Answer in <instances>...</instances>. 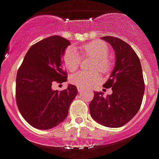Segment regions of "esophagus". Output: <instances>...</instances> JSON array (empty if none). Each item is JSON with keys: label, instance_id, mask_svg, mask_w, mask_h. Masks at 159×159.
Wrapping results in <instances>:
<instances>
[{"label": "esophagus", "instance_id": "esophagus-1", "mask_svg": "<svg viewBox=\"0 0 159 159\" xmlns=\"http://www.w3.org/2000/svg\"><path fill=\"white\" fill-rule=\"evenodd\" d=\"M77 90H78V92H79V93H82V92L84 91L83 89H82V88H80V87H77Z\"/></svg>", "mask_w": 159, "mask_h": 159}]
</instances>
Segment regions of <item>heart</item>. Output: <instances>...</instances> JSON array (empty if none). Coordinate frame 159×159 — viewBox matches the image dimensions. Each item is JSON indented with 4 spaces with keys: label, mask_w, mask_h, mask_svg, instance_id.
<instances>
[{
    "label": "heart",
    "mask_w": 159,
    "mask_h": 159,
    "mask_svg": "<svg viewBox=\"0 0 159 159\" xmlns=\"http://www.w3.org/2000/svg\"><path fill=\"white\" fill-rule=\"evenodd\" d=\"M80 53L82 56H90L95 59L93 69H98L101 73H107L111 68V62L107 56L109 49L107 45L102 41H93L80 47ZM81 57L76 49L69 48L64 55V64L65 68L70 72H74L79 67ZM99 80L97 72L80 71L70 77V82L82 89H89L94 86Z\"/></svg>",
    "instance_id": "obj_1"
}]
</instances>
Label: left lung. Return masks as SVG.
Returning <instances> with one entry per match:
<instances>
[{
	"instance_id": "left-lung-1",
	"label": "left lung",
	"mask_w": 159,
	"mask_h": 159,
	"mask_svg": "<svg viewBox=\"0 0 159 159\" xmlns=\"http://www.w3.org/2000/svg\"><path fill=\"white\" fill-rule=\"evenodd\" d=\"M112 47L116 56L115 67L103 86L111 87L112 94L105 97L94 92L90 102V116L96 122L109 128H120L127 124L141 107L144 83L141 62L131 46L116 37H102Z\"/></svg>"
}]
</instances>
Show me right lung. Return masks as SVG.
Instances as JSON below:
<instances>
[{
	"label": "right lung",
	"mask_w": 159,
	"mask_h": 159,
	"mask_svg": "<svg viewBox=\"0 0 159 159\" xmlns=\"http://www.w3.org/2000/svg\"><path fill=\"white\" fill-rule=\"evenodd\" d=\"M70 42L58 35L46 38L28 50L16 77V101L25 120L38 129H50L67 117L77 94L73 85L61 91L54 82L67 81L61 58Z\"/></svg>",
	"instance_id": "right-lung-1"
}]
</instances>
